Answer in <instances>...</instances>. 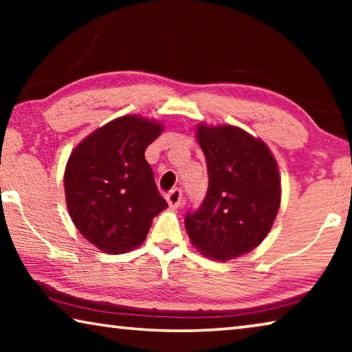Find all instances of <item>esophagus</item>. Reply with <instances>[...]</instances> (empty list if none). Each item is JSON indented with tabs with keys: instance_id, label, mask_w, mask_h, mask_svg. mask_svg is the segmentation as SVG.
<instances>
[{
	"instance_id": "34e87169",
	"label": "esophagus",
	"mask_w": 352,
	"mask_h": 352,
	"mask_svg": "<svg viewBox=\"0 0 352 352\" xmlns=\"http://www.w3.org/2000/svg\"><path fill=\"white\" fill-rule=\"evenodd\" d=\"M166 200H168L170 208H178L183 201V190L180 188H174L168 195H166Z\"/></svg>"
}]
</instances>
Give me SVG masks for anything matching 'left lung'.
<instances>
[{
	"mask_svg": "<svg viewBox=\"0 0 352 352\" xmlns=\"http://www.w3.org/2000/svg\"><path fill=\"white\" fill-rule=\"evenodd\" d=\"M206 157V197L184 217L192 245L228 261L264 241L281 204V178L264 141L233 126H197Z\"/></svg>",
	"mask_w": 352,
	"mask_h": 352,
	"instance_id": "obj_1",
	"label": "left lung"
}]
</instances>
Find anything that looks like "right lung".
Returning <instances> with one entry per match:
<instances>
[{"label": "right lung", "instance_id": "add662e5", "mask_svg": "<svg viewBox=\"0 0 352 352\" xmlns=\"http://www.w3.org/2000/svg\"><path fill=\"white\" fill-rule=\"evenodd\" d=\"M162 132L160 122L122 116L87 136L71 153L65 169L69 216L80 234L105 253L141 245L153 217L168 206L144 158Z\"/></svg>", "mask_w": 352, "mask_h": 352}]
</instances>
